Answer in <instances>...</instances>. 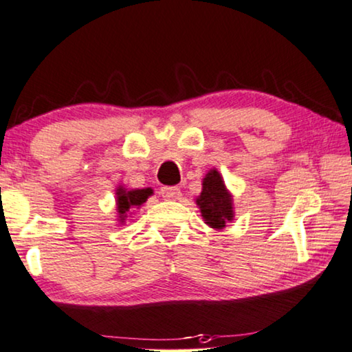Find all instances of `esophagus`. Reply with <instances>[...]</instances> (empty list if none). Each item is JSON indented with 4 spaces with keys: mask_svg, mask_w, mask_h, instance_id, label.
I'll list each match as a JSON object with an SVG mask.
<instances>
[{
    "mask_svg": "<svg viewBox=\"0 0 352 352\" xmlns=\"http://www.w3.org/2000/svg\"><path fill=\"white\" fill-rule=\"evenodd\" d=\"M160 192L162 197L169 199V201H177V199H180V196H182L180 188H177V186H162Z\"/></svg>",
    "mask_w": 352,
    "mask_h": 352,
    "instance_id": "34e87169",
    "label": "esophagus"
}]
</instances>
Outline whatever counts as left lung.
I'll use <instances>...</instances> for the list:
<instances>
[{"label": "left lung", "instance_id": "1", "mask_svg": "<svg viewBox=\"0 0 352 352\" xmlns=\"http://www.w3.org/2000/svg\"><path fill=\"white\" fill-rule=\"evenodd\" d=\"M202 218L210 228L221 230L234 219L232 196L224 185L223 177L217 169H212L202 182V192L196 199Z\"/></svg>", "mask_w": 352, "mask_h": 352}]
</instances>
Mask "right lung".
<instances>
[{"label":"right lung","mask_w":352,"mask_h":352,"mask_svg":"<svg viewBox=\"0 0 352 352\" xmlns=\"http://www.w3.org/2000/svg\"><path fill=\"white\" fill-rule=\"evenodd\" d=\"M117 212L120 223H124V219L133 213L134 208H139L144 202H146L148 196L153 194L151 188H145V190H124L123 186L117 188Z\"/></svg>","instance_id":"1"}]
</instances>
